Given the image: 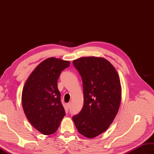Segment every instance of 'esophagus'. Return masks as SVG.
I'll list each match as a JSON object with an SVG mask.
<instances>
[{
  "mask_svg": "<svg viewBox=\"0 0 154 154\" xmlns=\"http://www.w3.org/2000/svg\"><path fill=\"white\" fill-rule=\"evenodd\" d=\"M71 105H72V103H67V107H68L69 109L71 107Z\"/></svg>",
  "mask_w": 154,
  "mask_h": 154,
  "instance_id": "1",
  "label": "esophagus"
}]
</instances>
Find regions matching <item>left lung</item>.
I'll list each match as a JSON object with an SVG mask.
<instances>
[{"label": "left lung", "instance_id": "left-lung-1", "mask_svg": "<svg viewBox=\"0 0 154 154\" xmlns=\"http://www.w3.org/2000/svg\"><path fill=\"white\" fill-rule=\"evenodd\" d=\"M83 86L84 105L72 119L82 135L92 139L105 132L120 107L122 88L115 67L102 57H81L73 61Z\"/></svg>", "mask_w": 154, "mask_h": 154}]
</instances>
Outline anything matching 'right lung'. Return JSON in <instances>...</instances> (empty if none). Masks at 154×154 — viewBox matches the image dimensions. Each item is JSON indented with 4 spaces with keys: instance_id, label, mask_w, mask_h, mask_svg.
I'll return each instance as SVG.
<instances>
[{
    "instance_id": "1",
    "label": "right lung",
    "mask_w": 154,
    "mask_h": 154,
    "mask_svg": "<svg viewBox=\"0 0 154 154\" xmlns=\"http://www.w3.org/2000/svg\"><path fill=\"white\" fill-rule=\"evenodd\" d=\"M70 62L51 57L30 73L22 91V106L27 119L43 135L57 131L66 115L60 101L57 81Z\"/></svg>"
}]
</instances>
